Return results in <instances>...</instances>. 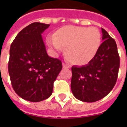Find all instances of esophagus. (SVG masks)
<instances>
[{"instance_id": "1", "label": "esophagus", "mask_w": 127, "mask_h": 127, "mask_svg": "<svg viewBox=\"0 0 127 127\" xmlns=\"http://www.w3.org/2000/svg\"><path fill=\"white\" fill-rule=\"evenodd\" d=\"M63 67L64 69H68V68H70V66H69V64H67L63 63Z\"/></svg>"}]
</instances>
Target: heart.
Here are the masks:
<instances>
[{
  "label": "heart",
  "instance_id": "heart-1",
  "mask_svg": "<svg viewBox=\"0 0 127 127\" xmlns=\"http://www.w3.org/2000/svg\"><path fill=\"white\" fill-rule=\"evenodd\" d=\"M47 43L54 51L64 47V56L71 63L84 65L93 59L101 44V34L95 27L66 26L50 35Z\"/></svg>",
  "mask_w": 127,
  "mask_h": 127
}]
</instances>
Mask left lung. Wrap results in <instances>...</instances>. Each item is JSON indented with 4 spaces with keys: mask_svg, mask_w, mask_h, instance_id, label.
I'll return each instance as SVG.
<instances>
[{
    "mask_svg": "<svg viewBox=\"0 0 127 127\" xmlns=\"http://www.w3.org/2000/svg\"><path fill=\"white\" fill-rule=\"evenodd\" d=\"M102 40L95 57L87 64L73 66L71 88L76 98L95 102L105 97L114 87L120 67L116 43L101 29Z\"/></svg>",
    "mask_w": 127,
    "mask_h": 127,
    "instance_id": "obj_1",
    "label": "left lung"
}]
</instances>
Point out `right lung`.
I'll return each mask as SVG.
<instances>
[{
	"label": "right lung",
	"instance_id": "1",
	"mask_svg": "<svg viewBox=\"0 0 127 127\" xmlns=\"http://www.w3.org/2000/svg\"><path fill=\"white\" fill-rule=\"evenodd\" d=\"M50 24L34 22L22 29L11 45L8 71L13 90L21 98L39 102L52 95L63 68L47 55L41 34Z\"/></svg>",
	"mask_w": 127,
	"mask_h": 127
}]
</instances>
